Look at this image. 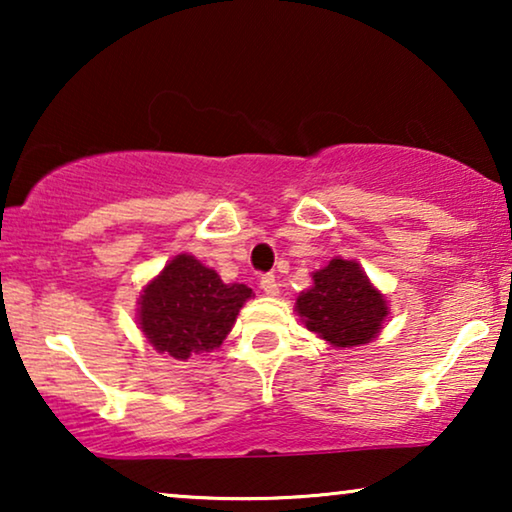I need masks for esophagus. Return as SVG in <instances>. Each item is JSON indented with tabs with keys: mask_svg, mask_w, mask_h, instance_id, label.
Here are the masks:
<instances>
[{
	"mask_svg": "<svg viewBox=\"0 0 512 512\" xmlns=\"http://www.w3.org/2000/svg\"><path fill=\"white\" fill-rule=\"evenodd\" d=\"M261 289H263L265 296H277V293H279V284H277L275 275H263V277H261Z\"/></svg>",
	"mask_w": 512,
	"mask_h": 512,
	"instance_id": "esophagus-1",
	"label": "esophagus"
}]
</instances>
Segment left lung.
<instances>
[{
    "mask_svg": "<svg viewBox=\"0 0 512 512\" xmlns=\"http://www.w3.org/2000/svg\"><path fill=\"white\" fill-rule=\"evenodd\" d=\"M307 331L331 347H361L382 331L389 307L356 261L333 258L312 272V286L296 300Z\"/></svg>",
    "mask_w": 512,
    "mask_h": 512,
    "instance_id": "obj_1",
    "label": "left lung"
}]
</instances>
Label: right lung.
<instances>
[{"mask_svg":"<svg viewBox=\"0 0 512 512\" xmlns=\"http://www.w3.org/2000/svg\"><path fill=\"white\" fill-rule=\"evenodd\" d=\"M249 298V286L223 284L216 270L179 254L144 286L139 328L158 352L186 361L219 347Z\"/></svg>","mask_w":512,"mask_h":512,"instance_id":"obj_1","label":"right lung"}]
</instances>
